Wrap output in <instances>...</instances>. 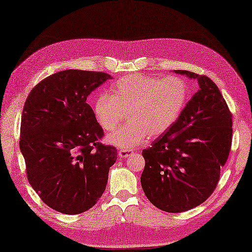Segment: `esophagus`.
<instances>
[{
	"instance_id": "esophagus-1",
	"label": "esophagus",
	"mask_w": 252,
	"mask_h": 252,
	"mask_svg": "<svg viewBox=\"0 0 252 252\" xmlns=\"http://www.w3.org/2000/svg\"><path fill=\"white\" fill-rule=\"evenodd\" d=\"M132 153H133V151H131V149H120L118 155H119V157H121V158H126V157H129Z\"/></svg>"
}]
</instances>
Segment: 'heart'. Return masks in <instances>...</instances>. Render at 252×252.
Wrapping results in <instances>:
<instances>
[{
	"label": "heart",
	"mask_w": 252,
	"mask_h": 252,
	"mask_svg": "<svg viewBox=\"0 0 252 252\" xmlns=\"http://www.w3.org/2000/svg\"><path fill=\"white\" fill-rule=\"evenodd\" d=\"M189 96V83L183 78L132 73L112 83L110 95L96 96L93 114L107 132L114 131L126 114L129 123L111 133L108 142L132 149L141 145L148 134L157 136L168 131L178 121Z\"/></svg>",
	"instance_id": "heart-1"
}]
</instances>
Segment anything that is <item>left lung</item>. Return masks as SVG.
<instances>
[{"label": "left lung", "mask_w": 252, "mask_h": 252, "mask_svg": "<svg viewBox=\"0 0 252 252\" xmlns=\"http://www.w3.org/2000/svg\"><path fill=\"white\" fill-rule=\"evenodd\" d=\"M197 79L192 95L170 129L143 149L141 184L160 210L183 212L199 206L215 191L232 146L233 120L225 99L210 78L175 70Z\"/></svg>", "instance_id": "8db88e82"}]
</instances>
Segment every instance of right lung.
Listing matches in <instances>:
<instances>
[{
  "mask_svg": "<svg viewBox=\"0 0 252 252\" xmlns=\"http://www.w3.org/2000/svg\"><path fill=\"white\" fill-rule=\"evenodd\" d=\"M111 79L100 71L63 70L31 90L21 115L19 147L27 178L45 205L63 215L92 208L105 191L117 148L87 97Z\"/></svg>",
  "mask_w": 252,
  "mask_h": 252,
  "instance_id": "1",
  "label": "right lung"
}]
</instances>
